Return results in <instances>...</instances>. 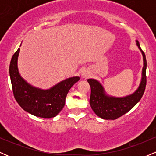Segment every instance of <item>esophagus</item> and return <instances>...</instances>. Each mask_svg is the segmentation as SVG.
I'll list each match as a JSON object with an SVG mask.
<instances>
[{
	"instance_id": "1",
	"label": "esophagus",
	"mask_w": 156,
	"mask_h": 156,
	"mask_svg": "<svg viewBox=\"0 0 156 156\" xmlns=\"http://www.w3.org/2000/svg\"><path fill=\"white\" fill-rule=\"evenodd\" d=\"M81 77L82 78H89V76H90V75H91V73H89V70H87V69H84V70H83L81 72Z\"/></svg>"
}]
</instances>
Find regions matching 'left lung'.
<instances>
[{
	"label": "left lung",
	"mask_w": 156,
	"mask_h": 156,
	"mask_svg": "<svg viewBox=\"0 0 156 156\" xmlns=\"http://www.w3.org/2000/svg\"><path fill=\"white\" fill-rule=\"evenodd\" d=\"M136 44L142 53L144 67L142 68V77L139 87L133 94L122 98L109 96L106 94L104 88L99 81L92 78L87 80L91 87L89 103L93 112L98 117L104 119H117L133 108L143 96L147 83V61L145 54L141 49L140 44L137 40Z\"/></svg>",
	"instance_id": "obj_1"
}]
</instances>
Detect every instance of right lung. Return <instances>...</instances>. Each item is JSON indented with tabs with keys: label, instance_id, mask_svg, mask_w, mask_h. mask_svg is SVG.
<instances>
[{
	"label": "right lung",
	"instance_id": "1",
	"mask_svg": "<svg viewBox=\"0 0 156 156\" xmlns=\"http://www.w3.org/2000/svg\"><path fill=\"white\" fill-rule=\"evenodd\" d=\"M19 53L20 48L12 56L9 65V76L16 101L23 110L36 117H55L64 108L69 90L80 78H69L46 90L36 88L20 75L17 67Z\"/></svg>",
	"mask_w": 156,
	"mask_h": 156
}]
</instances>
